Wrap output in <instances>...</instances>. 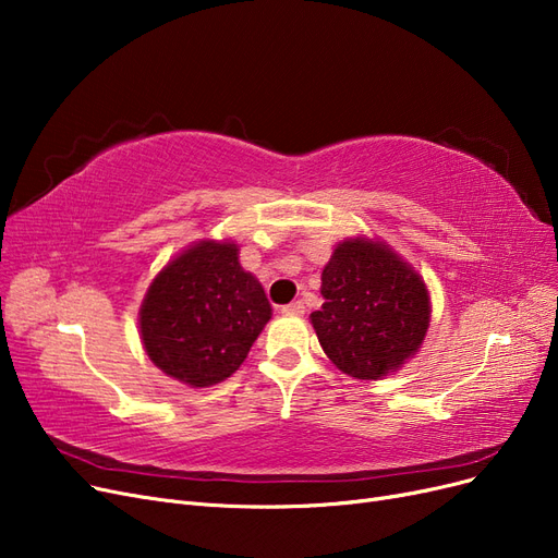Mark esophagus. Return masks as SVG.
Instances as JSON below:
<instances>
[{"mask_svg":"<svg viewBox=\"0 0 558 558\" xmlns=\"http://www.w3.org/2000/svg\"><path fill=\"white\" fill-rule=\"evenodd\" d=\"M281 314H286V316H302L305 314V302H291V305H286V307H281Z\"/></svg>","mask_w":558,"mask_h":558,"instance_id":"34e87169","label":"esophagus"}]
</instances>
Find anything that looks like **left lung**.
Returning <instances> with one entry per match:
<instances>
[{
    "label": "left lung",
    "mask_w": 558,
    "mask_h": 558,
    "mask_svg": "<svg viewBox=\"0 0 558 558\" xmlns=\"http://www.w3.org/2000/svg\"><path fill=\"white\" fill-rule=\"evenodd\" d=\"M312 326L326 356L356 379H381L410 361L430 326L424 279L379 240H344L320 275Z\"/></svg>",
    "instance_id": "1"
}]
</instances>
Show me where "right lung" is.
<instances>
[{
	"instance_id": "1",
	"label": "right lung",
	"mask_w": 558,
	"mask_h": 558,
	"mask_svg": "<svg viewBox=\"0 0 558 558\" xmlns=\"http://www.w3.org/2000/svg\"><path fill=\"white\" fill-rule=\"evenodd\" d=\"M269 318L272 307L260 281L240 265L238 244L202 240L148 286L140 332L167 377L205 388L244 363Z\"/></svg>"
}]
</instances>
